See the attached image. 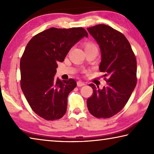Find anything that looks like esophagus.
Masks as SVG:
<instances>
[{"label": "esophagus", "mask_w": 154, "mask_h": 154, "mask_svg": "<svg viewBox=\"0 0 154 154\" xmlns=\"http://www.w3.org/2000/svg\"><path fill=\"white\" fill-rule=\"evenodd\" d=\"M77 86H79V87H82V86H83V85H85V83L84 82H81V81H79V82H77Z\"/></svg>", "instance_id": "1"}]
</instances>
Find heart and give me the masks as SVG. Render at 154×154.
I'll return each mask as SVG.
<instances>
[{
	"instance_id": "heart-1",
	"label": "heart",
	"mask_w": 154,
	"mask_h": 154,
	"mask_svg": "<svg viewBox=\"0 0 154 154\" xmlns=\"http://www.w3.org/2000/svg\"><path fill=\"white\" fill-rule=\"evenodd\" d=\"M94 48H96V46L94 43L92 42V41H87V42L85 43V50H88V49H94Z\"/></svg>"
}]
</instances>
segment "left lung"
Instances as JSON below:
<instances>
[{
	"mask_svg": "<svg viewBox=\"0 0 154 154\" xmlns=\"http://www.w3.org/2000/svg\"><path fill=\"white\" fill-rule=\"evenodd\" d=\"M100 46L99 66L106 85L100 90L91 83L93 94L87 100L90 113L97 118H109L126 105L137 85V60L123 34L105 24L87 28ZM108 78H106V77Z\"/></svg>",
	"mask_w": 154,
	"mask_h": 154,
	"instance_id": "left-lung-1",
	"label": "left lung"
}]
</instances>
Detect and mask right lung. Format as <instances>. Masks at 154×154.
I'll return each mask as SVG.
<instances>
[{"instance_id": "obj_1", "label": "right lung", "mask_w": 154, "mask_h": 154, "mask_svg": "<svg viewBox=\"0 0 154 154\" xmlns=\"http://www.w3.org/2000/svg\"><path fill=\"white\" fill-rule=\"evenodd\" d=\"M88 34L82 27L50 28L34 36L20 60L21 88L31 109L46 120L64 116L67 98L76 87L73 79H54L58 62H63L75 43Z\"/></svg>"}]
</instances>
